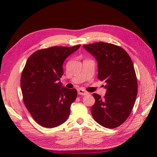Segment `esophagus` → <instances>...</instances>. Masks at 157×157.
I'll list each match as a JSON object with an SVG mask.
<instances>
[{"mask_svg": "<svg viewBox=\"0 0 157 157\" xmlns=\"http://www.w3.org/2000/svg\"><path fill=\"white\" fill-rule=\"evenodd\" d=\"M78 93L79 95H86L89 94L88 92L86 91L84 89H79L78 90Z\"/></svg>", "mask_w": 157, "mask_h": 157, "instance_id": "1", "label": "esophagus"}]
</instances>
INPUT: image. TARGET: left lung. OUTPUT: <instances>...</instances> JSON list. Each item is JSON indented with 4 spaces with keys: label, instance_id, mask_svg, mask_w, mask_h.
<instances>
[{
    "label": "left lung",
    "instance_id": "left-lung-1",
    "mask_svg": "<svg viewBox=\"0 0 157 157\" xmlns=\"http://www.w3.org/2000/svg\"><path fill=\"white\" fill-rule=\"evenodd\" d=\"M83 48L96 59L98 78L107 84L104 98L93 94V118L106 128H116L127 120L136 101L138 84L134 64L125 50L116 45L97 42Z\"/></svg>",
    "mask_w": 157,
    "mask_h": 157
}]
</instances>
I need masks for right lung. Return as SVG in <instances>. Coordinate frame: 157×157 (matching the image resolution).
Segmentation results:
<instances>
[{
	"label": "right lung",
	"mask_w": 157,
	"mask_h": 157,
	"mask_svg": "<svg viewBox=\"0 0 157 157\" xmlns=\"http://www.w3.org/2000/svg\"><path fill=\"white\" fill-rule=\"evenodd\" d=\"M73 47L53 46L34 52L28 58L21 74L23 100L30 115L37 123L53 128L64 123L75 100V89L62 86L63 63L79 49Z\"/></svg>",
	"instance_id": "add662e5"
}]
</instances>
